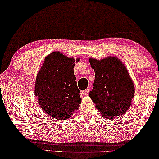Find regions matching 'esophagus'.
Returning <instances> with one entry per match:
<instances>
[{"mask_svg":"<svg viewBox=\"0 0 159 159\" xmlns=\"http://www.w3.org/2000/svg\"><path fill=\"white\" fill-rule=\"evenodd\" d=\"M89 91H90V89H89V88L86 89V90H83V91H82V94L83 95H88V93H89Z\"/></svg>","mask_w":159,"mask_h":159,"instance_id":"34e87169","label":"esophagus"}]
</instances>
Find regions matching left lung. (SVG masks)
<instances>
[{"instance_id":"obj_1","label":"left lung","mask_w":159,"mask_h":159,"mask_svg":"<svg viewBox=\"0 0 159 159\" xmlns=\"http://www.w3.org/2000/svg\"><path fill=\"white\" fill-rule=\"evenodd\" d=\"M95 71L93 90L89 96L102 116L114 119L129 108L134 95V86L126 67L118 58L109 56L101 60L90 58Z\"/></svg>"}]
</instances>
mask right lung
<instances>
[{"mask_svg": "<svg viewBox=\"0 0 159 159\" xmlns=\"http://www.w3.org/2000/svg\"><path fill=\"white\" fill-rule=\"evenodd\" d=\"M79 61L53 52L45 57L37 75L34 95L41 108L55 119L70 118L81 103L74 74L75 63Z\"/></svg>", "mask_w": 159, "mask_h": 159, "instance_id": "right-lung-1", "label": "right lung"}]
</instances>
